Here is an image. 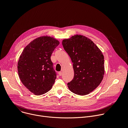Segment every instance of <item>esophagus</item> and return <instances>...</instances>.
Listing matches in <instances>:
<instances>
[{
    "mask_svg": "<svg viewBox=\"0 0 128 128\" xmlns=\"http://www.w3.org/2000/svg\"><path fill=\"white\" fill-rule=\"evenodd\" d=\"M62 72H58V75H59L60 76H61L62 75Z\"/></svg>",
    "mask_w": 128,
    "mask_h": 128,
    "instance_id": "obj_1",
    "label": "esophagus"
}]
</instances>
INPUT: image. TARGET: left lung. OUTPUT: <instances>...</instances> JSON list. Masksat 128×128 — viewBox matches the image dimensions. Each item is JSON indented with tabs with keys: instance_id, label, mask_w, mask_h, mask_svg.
Returning a JSON list of instances; mask_svg holds the SVG:
<instances>
[{
	"instance_id": "1",
	"label": "left lung",
	"mask_w": 128,
	"mask_h": 128,
	"mask_svg": "<svg viewBox=\"0 0 128 128\" xmlns=\"http://www.w3.org/2000/svg\"><path fill=\"white\" fill-rule=\"evenodd\" d=\"M64 49L73 63V79L68 83L72 92L86 95L95 90L104 75V58L94 42L87 37L75 35L62 42Z\"/></svg>"
}]
</instances>
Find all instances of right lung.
<instances>
[{"label":"right lung","mask_w":128,"mask_h":128,"mask_svg":"<svg viewBox=\"0 0 128 128\" xmlns=\"http://www.w3.org/2000/svg\"><path fill=\"white\" fill-rule=\"evenodd\" d=\"M60 42L48 36L38 38L27 45L18 62V72L24 86L36 95L49 91L56 78L51 56Z\"/></svg>","instance_id":"right-lung-1"}]
</instances>
